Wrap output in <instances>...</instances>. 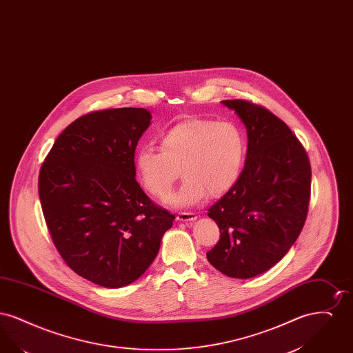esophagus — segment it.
<instances>
[{
	"mask_svg": "<svg viewBox=\"0 0 353 353\" xmlns=\"http://www.w3.org/2000/svg\"><path fill=\"white\" fill-rule=\"evenodd\" d=\"M176 219L180 221V222H192V221L197 219V216L194 213H190V212H181L176 216Z\"/></svg>",
	"mask_w": 353,
	"mask_h": 353,
	"instance_id": "34e87169",
	"label": "esophagus"
}]
</instances>
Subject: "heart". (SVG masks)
<instances>
[{"mask_svg": "<svg viewBox=\"0 0 353 353\" xmlns=\"http://www.w3.org/2000/svg\"><path fill=\"white\" fill-rule=\"evenodd\" d=\"M246 156V139L232 121L189 119L177 123L160 139L159 147H141L134 168L144 189L154 199H164L181 176L184 185L168 202L189 208L205 197L226 194L238 181Z\"/></svg>", "mask_w": 353, "mask_h": 353, "instance_id": "heart-1", "label": "heart"}]
</instances>
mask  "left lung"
<instances>
[{
  "mask_svg": "<svg viewBox=\"0 0 353 353\" xmlns=\"http://www.w3.org/2000/svg\"><path fill=\"white\" fill-rule=\"evenodd\" d=\"M248 131V153L234 186L209 208L219 228L208 261L222 274L254 278L276 265L301 234L308 213L311 165L285 121L252 101H222Z\"/></svg>",
  "mask_w": 353,
  "mask_h": 353,
  "instance_id": "obj_1",
  "label": "left lung"
}]
</instances>
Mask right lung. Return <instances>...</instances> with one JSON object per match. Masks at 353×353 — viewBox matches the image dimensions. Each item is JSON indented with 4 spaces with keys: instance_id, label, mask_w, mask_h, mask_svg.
<instances>
[{
    "instance_id": "obj_1",
    "label": "right lung",
    "mask_w": 353,
    "mask_h": 353,
    "mask_svg": "<svg viewBox=\"0 0 353 353\" xmlns=\"http://www.w3.org/2000/svg\"><path fill=\"white\" fill-rule=\"evenodd\" d=\"M151 119L132 107L90 112L58 136L41 167L38 193L57 250L101 287L139 279L173 225L134 179V150Z\"/></svg>"
}]
</instances>
